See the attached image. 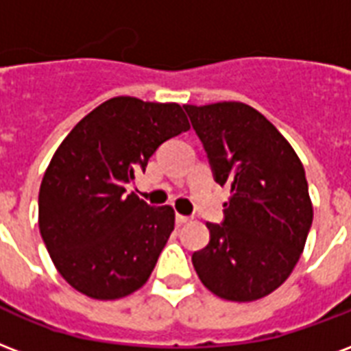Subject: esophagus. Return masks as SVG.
Returning <instances> with one entry per match:
<instances>
[{
	"instance_id": "34e87169",
	"label": "esophagus",
	"mask_w": 351,
	"mask_h": 351,
	"mask_svg": "<svg viewBox=\"0 0 351 351\" xmlns=\"http://www.w3.org/2000/svg\"><path fill=\"white\" fill-rule=\"evenodd\" d=\"M191 221V217H188V215H180V214H176V223L178 225H186V223Z\"/></svg>"
}]
</instances>
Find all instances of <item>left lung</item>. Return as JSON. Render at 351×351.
<instances>
[{
  "mask_svg": "<svg viewBox=\"0 0 351 351\" xmlns=\"http://www.w3.org/2000/svg\"><path fill=\"white\" fill-rule=\"evenodd\" d=\"M215 182L230 188L221 225L206 223L208 245L191 256L212 294L255 301L274 292L300 261L313 202L305 169L281 132L241 102L184 106Z\"/></svg>",
  "mask_w": 351,
  "mask_h": 351,
  "instance_id": "1",
  "label": "left lung"
}]
</instances>
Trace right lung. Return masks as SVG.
Masks as SVG:
<instances>
[{
  "instance_id": "right-lung-1",
  "label": "right lung",
  "mask_w": 351,
  "mask_h": 351,
  "mask_svg": "<svg viewBox=\"0 0 351 351\" xmlns=\"http://www.w3.org/2000/svg\"><path fill=\"white\" fill-rule=\"evenodd\" d=\"M189 130L178 104L106 100L59 145L38 191V228L57 271L93 300H121L149 281L175 210L149 206L126 184L156 149Z\"/></svg>"
}]
</instances>
